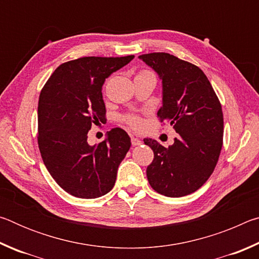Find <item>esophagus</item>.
<instances>
[{"mask_svg": "<svg viewBox=\"0 0 259 259\" xmlns=\"http://www.w3.org/2000/svg\"><path fill=\"white\" fill-rule=\"evenodd\" d=\"M131 144H133V146H138V145H140V144H142V140L140 139H138L137 137H131Z\"/></svg>", "mask_w": 259, "mask_h": 259, "instance_id": "obj_1", "label": "esophagus"}]
</instances>
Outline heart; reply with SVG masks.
<instances>
[{"label": "heart", "mask_w": 259, "mask_h": 259, "mask_svg": "<svg viewBox=\"0 0 259 259\" xmlns=\"http://www.w3.org/2000/svg\"><path fill=\"white\" fill-rule=\"evenodd\" d=\"M144 74H151V72L143 71V72H140L138 75H144ZM124 120L126 123H128L131 128H134V129H140L143 125L142 117H139L138 115H126L124 117Z\"/></svg>", "instance_id": "1"}]
</instances>
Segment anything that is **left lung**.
<instances>
[{
	"instance_id": "8db88e82",
	"label": "left lung",
	"mask_w": 259,
	"mask_h": 259,
	"mask_svg": "<svg viewBox=\"0 0 259 259\" xmlns=\"http://www.w3.org/2000/svg\"><path fill=\"white\" fill-rule=\"evenodd\" d=\"M162 81L161 122H169L178 136L172 145L162 146L146 138L154 152L146 175L154 191L169 198L195 192L211 176L223 146L222 105L201 69L165 52L138 57Z\"/></svg>"
}]
</instances>
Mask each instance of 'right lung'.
<instances>
[{
  "label": "right lung",
  "mask_w": 259,
  "mask_h": 259,
  "mask_svg": "<svg viewBox=\"0 0 259 259\" xmlns=\"http://www.w3.org/2000/svg\"><path fill=\"white\" fill-rule=\"evenodd\" d=\"M135 56L83 57L61 64L38 99V148L48 171L69 194L96 199L112 190L117 168L131 146L123 129L114 128L98 145L88 144L91 125L104 123L102 88Z\"/></svg>",
  "instance_id": "obj_1"
}]
</instances>
